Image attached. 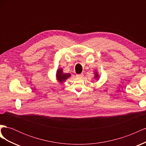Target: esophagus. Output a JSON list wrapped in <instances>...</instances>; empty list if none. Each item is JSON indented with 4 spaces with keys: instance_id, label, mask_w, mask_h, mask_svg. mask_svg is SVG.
Here are the masks:
<instances>
[{
    "instance_id": "34e87169",
    "label": "esophagus",
    "mask_w": 146,
    "mask_h": 146,
    "mask_svg": "<svg viewBox=\"0 0 146 146\" xmlns=\"http://www.w3.org/2000/svg\"><path fill=\"white\" fill-rule=\"evenodd\" d=\"M77 77H79V78H81L83 76V74H77L76 76Z\"/></svg>"
}]
</instances>
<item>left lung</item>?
I'll return each instance as SVG.
<instances>
[{"instance_id": "obj_1", "label": "left lung", "mask_w": 146, "mask_h": 146, "mask_svg": "<svg viewBox=\"0 0 146 146\" xmlns=\"http://www.w3.org/2000/svg\"><path fill=\"white\" fill-rule=\"evenodd\" d=\"M94 75H95V76H94V78L96 79V80H98L99 78V74H98V70H97V71H95Z\"/></svg>"}]
</instances>
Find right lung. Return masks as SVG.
<instances>
[{"instance_id": "add662e5", "label": "right lung", "mask_w": 146, "mask_h": 146, "mask_svg": "<svg viewBox=\"0 0 146 146\" xmlns=\"http://www.w3.org/2000/svg\"><path fill=\"white\" fill-rule=\"evenodd\" d=\"M70 77V74L69 73H64L62 68H59L57 69L56 73V79L58 82L63 83L67 79Z\"/></svg>"}]
</instances>
